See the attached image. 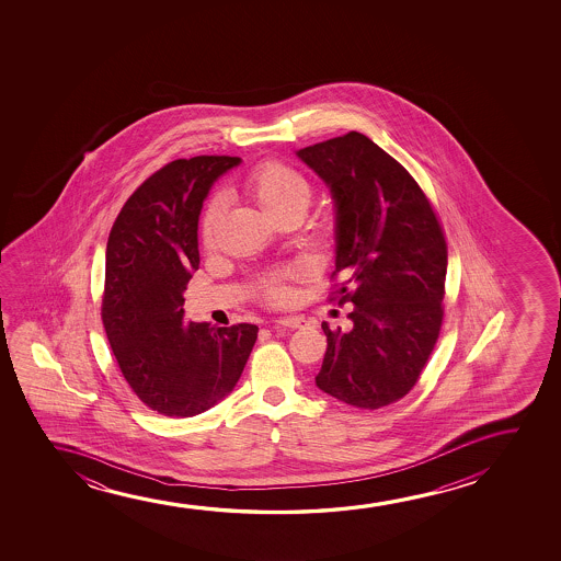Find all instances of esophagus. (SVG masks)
<instances>
[{
    "label": "esophagus",
    "instance_id": "1",
    "mask_svg": "<svg viewBox=\"0 0 561 561\" xmlns=\"http://www.w3.org/2000/svg\"><path fill=\"white\" fill-rule=\"evenodd\" d=\"M276 325H279V328H291V330H299V328H305L307 322H305L302 318H297V316H285V318H279V320H276Z\"/></svg>",
    "mask_w": 561,
    "mask_h": 561
}]
</instances>
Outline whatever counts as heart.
I'll return each instance as SVG.
<instances>
[{
  "instance_id": "heart-1",
  "label": "heart",
  "mask_w": 561,
  "mask_h": 561,
  "mask_svg": "<svg viewBox=\"0 0 561 561\" xmlns=\"http://www.w3.org/2000/svg\"><path fill=\"white\" fill-rule=\"evenodd\" d=\"M243 187L247 195L276 222H284L287 218H302L312 201V184L308 182V178L299 170L279 161L262 162L256 169L251 170ZM224 213L226 203L222 197H215L201 216L199 238L205 249H213L216 245ZM287 277L289 272H277L274 276L261 279L259 289L262 297L268 302H284L289 295L285 285Z\"/></svg>"
}]
</instances>
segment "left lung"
Wrapping results in <instances>:
<instances>
[{
  "label": "left lung",
  "mask_w": 561,
  "mask_h": 561,
  "mask_svg": "<svg viewBox=\"0 0 561 561\" xmlns=\"http://www.w3.org/2000/svg\"><path fill=\"white\" fill-rule=\"evenodd\" d=\"M335 201L331 300L353 302L351 330L322 323L328 351L316 385L362 410L407 397L443 325L446 241L437 213L399 161L360 131L297 151Z\"/></svg>",
  "instance_id": "obj_1"
}]
</instances>
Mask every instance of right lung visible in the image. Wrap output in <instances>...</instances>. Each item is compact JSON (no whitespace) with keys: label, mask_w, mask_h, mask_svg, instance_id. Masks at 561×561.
I'll return each instance as SVG.
<instances>
[{"label":"right lung","mask_w":561,"mask_h":561,"mask_svg":"<svg viewBox=\"0 0 561 561\" xmlns=\"http://www.w3.org/2000/svg\"><path fill=\"white\" fill-rule=\"evenodd\" d=\"M239 157L164 164L124 203L111 228L101 320L118 368L147 408L201 414L230 394L259 328L185 322L184 291L199 268L197 224L210 185Z\"/></svg>","instance_id":"right-lung-1"}]
</instances>
